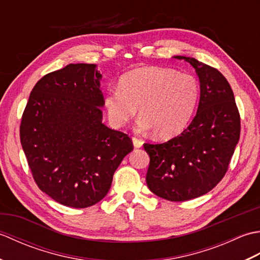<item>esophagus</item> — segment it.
<instances>
[{
  "mask_svg": "<svg viewBox=\"0 0 260 260\" xmlns=\"http://www.w3.org/2000/svg\"><path fill=\"white\" fill-rule=\"evenodd\" d=\"M132 142H133L134 147H137V148L142 147V145H143V141L136 139V137H132Z\"/></svg>",
  "mask_w": 260,
  "mask_h": 260,
  "instance_id": "obj_1",
  "label": "esophagus"
}]
</instances>
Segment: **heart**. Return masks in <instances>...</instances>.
Wrapping results in <instances>:
<instances>
[{
    "label": "heart",
    "instance_id": "obj_1",
    "mask_svg": "<svg viewBox=\"0 0 260 260\" xmlns=\"http://www.w3.org/2000/svg\"><path fill=\"white\" fill-rule=\"evenodd\" d=\"M200 84L194 76L161 67H143L124 74L118 87L104 97L110 125L121 128L139 108L140 126L157 139L181 134L194 115Z\"/></svg>",
    "mask_w": 260,
    "mask_h": 260
}]
</instances>
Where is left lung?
<instances>
[{
	"mask_svg": "<svg viewBox=\"0 0 260 260\" xmlns=\"http://www.w3.org/2000/svg\"><path fill=\"white\" fill-rule=\"evenodd\" d=\"M189 62L200 81L194 118L182 133L162 144H144L150 155L146 183L169 201H187L206 194L227 172L240 137V116L233 89L222 74L194 58Z\"/></svg>",
	"mask_w": 260,
	"mask_h": 260,
	"instance_id": "obj_1",
	"label": "left lung"
}]
</instances>
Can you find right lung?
<instances>
[{"label": "right lung", "mask_w": 260, "mask_h": 260, "mask_svg": "<svg viewBox=\"0 0 260 260\" xmlns=\"http://www.w3.org/2000/svg\"><path fill=\"white\" fill-rule=\"evenodd\" d=\"M102 75L92 63H70L46 75L30 93L20 126L21 145L37 185L70 208L106 197L113 175L133 144L103 123Z\"/></svg>", "instance_id": "1"}]
</instances>
